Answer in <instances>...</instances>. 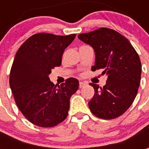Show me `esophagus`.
I'll use <instances>...</instances> for the list:
<instances>
[{
	"mask_svg": "<svg viewBox=\"0 0 149 149\" xmlns=\"http://www.w3.org/2000/svg\"><path fill=\"white\" fill-rule=\"evenodd\" d=\"M86 85H87V84L84 83V82H82V81L79 83V87L80 88H84V86H86Z\"/></svg>",
	"mask_w": 149,
	"mask_h": 149,
	"instance_id": "1",
	"label": "esophagus"
}]
</instances>
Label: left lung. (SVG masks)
Listing matches in <instances>:
<instances>
[{
    "label": "left lung",
    "instance_id": "1",
    "mask_svg": "<svg viewBox=\"0 0 149 149\" xmlns=\"http://www.w3.org/2000/svg\"><path fill=\"white\" fill-rule=\"evenodd\" d=\"M78 38L93 49L95 65L93 71L103 69L108 78L105 85L90 83L95 91L88 102L93 114L104 120L124 114L134 101L140 86L141 63L128 40L116 31L100 28Z\"/></svg>",
    "mask_w": 149,
    "mask_h": 149
}]
</instances>
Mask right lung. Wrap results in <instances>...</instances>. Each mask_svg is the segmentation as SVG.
Segmentation results:
<instances>
[{
	"instance_id": "1",
	"label": "right lung",
	"mask_w": 149,
	"mask_h": 149,
	"mask_svg": "<svg viewBox=\"0 0 149 149\" xmlns=\"http://www.w3.org/2000/svg\"><path fill=\"white\" fill-rule=\"evenodd\" d=\"M75 37L76 34H34L16 53L9 85L20 111L33 125L51 128L68 116L69 100L77 91L79 81L68 78L56 87L49 76L52 68L61 65L64 51Z\"/></svg>"
}]
</instances>
